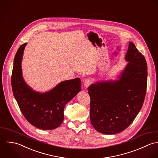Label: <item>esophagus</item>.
<instances>
[{
    "mask_svg": "<svg viewBox=\"0 0 158 158\" xmlns=\"http://www.w3.org/2000/svg\"><path fill=\"white\" fill-rule=\"evenodd\" d=\"M91 84H92L91 80L89 79H85V80L84 81V86H85V87H88L89 85H90Z\"/></svg>",
    "mask_w": 158,
    "mask_h": 158,
    "instance_id": "obj_1",
    "label": "esophagus"
}]
</instances>
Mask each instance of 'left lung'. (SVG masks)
Wrapping results in <instances>:
<instances>
[{
	"mask_svg": "<svg viewBox=\"0 0 158 158\" xmlns=\"http://www.w3.org/2000/svg\"><path fill=\"white\" fill-rule=\"evenodd\" d=\"M128 64L112 82H98L88 87L90 97V121L95 129L115 134L126 129L140 110L147 86V64L134 44L129 42Z\"/></svg>",
	"mask_w": 158,
	"mask_h": 158,
	"instance_id": "1",
	"label": "left lung"
}]
</instances>
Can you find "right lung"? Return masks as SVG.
<instances>
[{"mask_svg": "<svg viewBox=\"0 0 158 158\" xmlns=\"http://www.w3.org/2000/svg\"><path fill=\"white\" fill-rule=\"evenodd\" d=\"M26 44L21 45L15 57L11 74L13 93L21 112L31 125L41 129H54L63 122L66 104L81 91V80L76 78L63 81L44 94L32 90L22 76L21 60Z\"/></svg>", "mask_w": 158, "mask_h": 158, "instance_id": "1", "label": "right lung"}]
</instances>
